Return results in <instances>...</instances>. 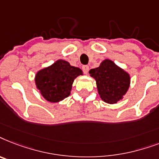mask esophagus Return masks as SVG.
<instances>
[{"label":"esophagus","instance_id":"34e87169","mask_svg":"<svg viewBox=\"0 0 159 159\" xmlns=\"http://www.w3.org/2000/svg\"><path fill=\"white\" fill-rule=\"evenodd\" d=\"M82 70H83L84 73L85 74V75H87V74L89 73V67L88 66H83V67H82Z\"/></svg>","mask_w":159,"mask_h":159}]
</instances>
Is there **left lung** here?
Masks as SVG:
<instances>
[{"instance_id":"obj_1","label":"left lung","mask_w":159,"mask_h":159,"mask_svg":"<svg viewBox=\"0 0 159 159\" xmlns=\"http://www.w3.org/2000/svg\"><path fill=\"white\" fill-rule=\"evenodd\" d=\"M89 74L96 80L100 98L107 103H116L122 99L130 87V75L109 59L90 70Z\"/></svg>"}]
</instances>
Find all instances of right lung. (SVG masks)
I'll list each match as a JSON object with an SVG mask.
<instances>
[{"label":"right lung","instance_id":"1","mask_svg":"<svg viewBox=\"0 0 159 159\" xmlns=\"http://www.w3.org/2000/svg\"><path fill=\"white\" fill-rule=\"evenodd\" d=\"M83 75L78 67L69 62L58 60L52 66L40 70L35 75L37 89L42 96L50 102H58L70 94L76 77Z\"/></svg>","mask_w":159,"mask_h":159}]
</instances>
